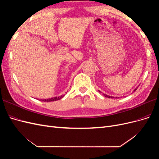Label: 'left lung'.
<instances>
[{"label": "left lung", "mask_w": 159, "mask_h": 159, "mask_svg": "<svg viewBox=\"0 0 159 159\" xmlns=\"http://www.w3.org/2000/svg\"><path fill=\"white\" fill-rule=\"evenodd\" d=\"M138 88H137L135 89H134V91H135L136 90H137V89ZM99 92H101V91H99ZM104 96L105 97H106V98H113V97H112V96H109V95H106V94H104Z\"/></svg>", "instance_id": "left-lung-1"}]
</instances>
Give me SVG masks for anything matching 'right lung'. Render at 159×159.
<instances>
[{
	"label": "right lung",
	"instance_id": "obj_1",
	"mask_svg": "<svg viewBox=\"0 0 159 159\" xmlns=\"http://www.w3.org/2000/svg\"><path fill=\"white\" fill-rule=\"evenodd\" d=\"M64 95H60L59 97H55V98H49V99H40L42 102H55V101L59 100L61 99L62 98H64Z\"/></svg>",
	"mask_w": 159,
	"mask_h": 159
}]
</instances>
